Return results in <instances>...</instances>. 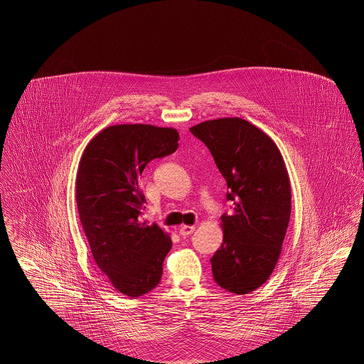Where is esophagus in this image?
I'll return each mask as SVG.
<instances>
[{"instance_id":"1","label":"esophagus","mask_w":364,"mask_h":364,"mask_svg":"<svg viewBox=\"0 0 364 364\" xmlns=\"http://www.w3.org/2000/svg\"><path fill=\"white\" fill-rule=\"evenodd\" d=\"M193 230H195V226L181 225L180 226V229H178V233H180L183 237H186V236H188L191 233H193Z\"/></svg>"}]
</instances>
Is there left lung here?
I'll return each mask as SVG.
<instances>
[{
    "mask_svg": "<svg viewBox=\"0 0 364 364\" xmlns=\"http://www.w3.org/2000/svg\"><path fill=\"white\" fill-rule=\"evenodd\" d=\"M191 132L208 146L228 184L233 213L221 217L224 242L213 255L215 282L251 294L272 276L291 218V183L273 139L239 117L208 120Z\"/></svg>",
    "mask_w": 364,
    "mask_h": 364,
    "instance_id": "left-lung-1",
    "label": "left lung"
}]
</instances>
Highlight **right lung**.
Wrapping results in <instances>:
<instances>
[{"label":"right lung","instance_id":"obj_1","mask_svg":"<svg viewBox=\"0 0 364 364\" xmlns=\"http://www.w3.org/2000/svg\"><path fill=\"white\" fill-rule=\"evenodd\" d=\"M178 132L150 124H119L87 144L76 174V203L92 257L124 296L150 292L162 277L172 248L159 226L139 221L144 195L139 177L146 165L178 147Z\"/></svg>","mask_w":364,"mask_h":364}]
</instances>
